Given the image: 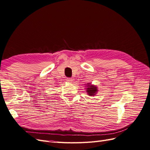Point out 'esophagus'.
<instances>
[{
    "label": "esophagus",
    "mask_w": 150,
    "mask_h": 150,
    "mask_svg": "<svg viewBox=\"0 0 150 150\" xmlns=\"http://www.w3.org/2000/svg\"><path fill=\"white\" fill-rule=\"evenodd\" d=\"M66 81H67L68 83H72V81H73V79H71V78H67V79H66Z\"/></svg>",
    "instance_id": "esophagus-1"
}]
</instances>
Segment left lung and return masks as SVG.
Wrapping results in <instances>:
<instances>
[{"mask_svg": "<svg viewBox=\"0 0 150 150\" xmlns=\"http://www.w3.org/2000/svg\"><path fill=\"white\" fill-rule=\"evenodd\" d=\"M86 87L85 89L86 90L88 94L90 96H94L97 94L98 92V86L92 84L91 83H88L87 84H85Z\"/></svg>", "mask_w": 150, "mask_h": 150, "instance_id": "1", "label": "left lung"}]
</instances>
